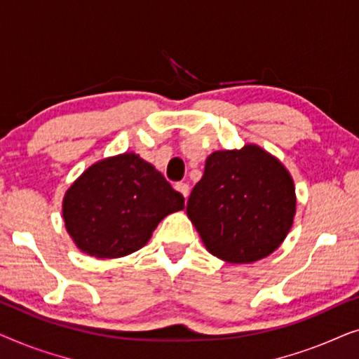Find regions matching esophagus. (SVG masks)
Here are the masks:
<instances>
[{
	"label": "esophagus",
	"instance_id": "esophagus-1",
	"mask_svg": "<svg viewBox=\"0 0 359 359\" xmlns=\"http://www.w3.org/2000/svg\"><path fill=\"white\" fill-rule=\"evenodd\" d=\"M175 189L178 191V193L183 194L184 199H188V196H189V186L188 184H186V183H176Z\"/></svg>",
	"mask_w": 359,
	"mask_h": 359
}]
</instances>
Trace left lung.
<instances>
[{"mask_svg": "<svg viewBox=\"0 0 359 359\" xmlns=\"http://www.w3.org/2000/svg\"><path fill=\"white\" fill-rule=\"evenodd\" d=\"M186 212L209 253L227 263L271 255L292 227L296 191L281 161L259 149L214 151Z\"/></svg>", "mask_w": 359, "mask_h": 359, "instance_id": "left-lung-1", "label": "left lung"}]
</instances>
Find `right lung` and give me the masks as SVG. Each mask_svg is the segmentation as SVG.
Segmentation results:
<instances>
[{"label": "right lung", "instance_id": "right-lung-1", "mask_svg": "<svg viewBox=\"0 0 359 359\" xmlns=\"http://www.w3.org/2000/svg\"><path fill=\"white\" fill-rule=\"evenodd\" d=\"M184 209V198L154 165L122 154L90 166L63 198V220L76 247L96 258H119L149 242L161 219Z\"/></svg>", "mask_w": 359, "mask_h": 359}]
</instances>
